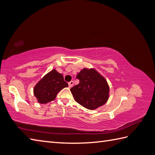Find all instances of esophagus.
I'll list each match as a JSON object with an SVG mask.
<instances>
[{
	"mask_svg": "<svg viewBox=\"0 0 155 155\" xmlns=\"http://www.w3.org/2000/svg\"><path fill=\"white\" fill-rule=\"evenodd\" d=\"M73 85H74V82H73L72 81H70V82L68 83V86H69L70 88V87H72L73 86Z\"/></svg>",
	"mask_w": 155,
	"mask_h": 155,
	"instance_id": "34e87169",
	"label": "esophagus"
}]
</instances>
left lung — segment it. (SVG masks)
<instances>
[{
  "label": "left lung",
  "mask_w": 155,
  "mask_h": 155,
  "mask_svg": "<svg viewBox=\"0 0 155 155\" xmlns=\"http://www.w3.org/2000/svg\"><path fill=\"white\" fill-rule=\"evenodd\" d=\"M79 83L70 89L76 102L89 110L103 106L109 98L106 78L95 68H83L77 76Z\"/></svg>",
  "instance_id": "8db88e82"
}]
</instances>
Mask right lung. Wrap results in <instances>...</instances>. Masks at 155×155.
<instances>
[{
    "label": "right lung",
    "instance_id": "right-lung-1",
    "mask_svg": "<svg viewBox=\"0 0 155 155\" xmlns=\"http://www.w3.org/2000/svg\"><path fill=\"white\" fill-rule=\"evenodd\" d=\"M68 87L63 75L55 69L47 73L34 87V95L38 103L47 104L55 99L57 94L64 87Z\"/></svg>",
    "mask_w": 155,
    "mask_h": 155
}]
</instances>
